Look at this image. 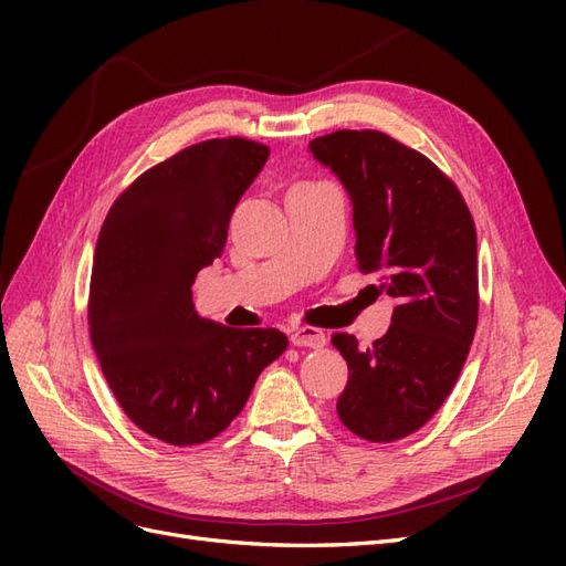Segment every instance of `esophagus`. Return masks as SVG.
Returning <instances> with one entry per match:
<instances>
[{"mask_svg":"<svg viewBox=\"0 0 566 566\" xmlns=\"http://www.w3.org/2000/svg\"><path fill=\"white\" fill-rule=\"evenodd\" d=\"M290 342L295 347H312V349H321L328 337H325L323 331L312 328V325H297V328L290 331Z\"/></svg>","mask_w":566,"mask_h":566,"instance_id":"1","label":"esophagus"}]
</instances>
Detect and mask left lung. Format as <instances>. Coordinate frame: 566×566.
Listing matches in <instances>:
<instances>
[{
  "instance_id": "8db88e82",
  "label": "left lung",
  "mask_w": 566,
  "mask_h": 566,
  "mask_svg": "<svg viewBox=\"0 0 566 566\" xmlns=\"http://www.w3.org/2000/svg\"><path fill=\"white\" fill-rule=\"evenodd\" d=\"M347 188L356 262L397 300L389 331L361 349L335 333L349 380L342 424L368 441H397L430 420L465 364L479 314L476 231L458 186L422 153L375 129H339L310 144Z\"/></svg>"
}]
</instances>
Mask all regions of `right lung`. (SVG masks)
Returning a JSON list of instances; mask_svg holds the SVG:
<instances>
[{
	"mask_svg": "<svg viewBox=\"0 0 566 566\" xmlns=\"http://www.w3.org/2000/svg\"><path fill=\"white\" fill-rule=\"evenodd\" d=\"M266 158L264 144L241 136L188 146L136 179L98 233L94 352L127 418L172 447L224 432L287 347L276 328L200 318L191 295L198 271L224 252L235 205Z\"/></svg>",
	"mask_w": 566,
	"mask_h": 566,
	"instance_id": "add662e5",
	"label": "right lung"
}]
</instances>
